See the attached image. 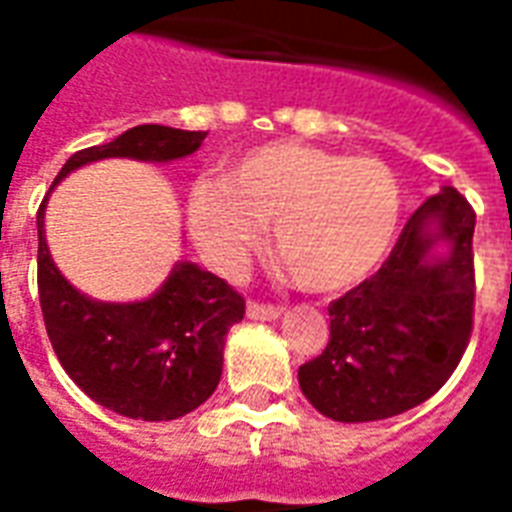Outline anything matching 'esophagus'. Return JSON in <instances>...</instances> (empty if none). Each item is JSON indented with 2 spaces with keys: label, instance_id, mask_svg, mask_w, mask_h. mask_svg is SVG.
I'll list each match as a JSON object with an SVG mask.
<instances>
[{
  "label": "esophagus",
  "instance_id": "obj_1",
  "mask_svg": "<svg viewBox=\"0 0 512 512\" xmlns=\"http://www.w3.org/2000/svg\"><path fill=\"white\" fill-rule=\"evenodd\" d=\"M246 315L252 321H277L279 315H282V307H277V304H263V301H249L246 304Z\"/></svg>",
  "mask_w": 512,
  "mask_h": 512
}]
</instances>
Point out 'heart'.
I'll list each match as a JSON object with an SVG mask.
<instances>
[{
  "label": "heart",
  "instance_id": "heart-1",
  "mask_svg": "<svg viewBox=\"0 0 512 512\" xmlns=\"http://www.w3.org/2000/svg\"><path fill=\"white\" fill-rule=\"evenodd\" d=\"M186 216L224 271L241 266L274 224V249L293 282L337 293L381 266L400 222V186L378 158L274 142L235 158L224 180H197Z\"/></svg>",
  "mask_w": 512,
  "mask_h": 512
}]
</instances>
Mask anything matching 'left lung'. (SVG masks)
Returning a JSON list of instances; mask_svg holds the SVG:
<instances>
[{
	"label": "left lung",
	"mask_w": 512,
	"mask_h": 512,
	"mask_svg": "<svg viewBox=\"0 0 512 512\" xmlns=\"http://www.w3.org/2000/svg\"><path fill=\"white\" fill-rule=\"evenodd\" d=\"M474 211L444 186L411 213L384 266L329 304V343L299 367L304 397L334 422L395 417L436 395L474 323ZM447 243L444 258L432 246Z\"/></svg>",
	"instance_id": "obj_1"
}]
</instances>
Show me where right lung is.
<instances>
[{
    "label": "right lung",
    "instance_id": "add662e5",
    "mask_svg": "<svg viewBox=\"0 0 512 512\" xmlns=\"http://www.w3.org/2000/svg\"><path fill=\"white\" fill-rule=\"evenodd\" d=\"M205 131L136 126L115 142L73 153L54 183L101 158L175 161L202 145ZM49 200V197H46ZM38 208V293L51 348L73 384L98 406L145 422H167L202 406L222 378L224 337L246 301L224 279L178 263L145 301L109 304L82 296L54 266Z\"/></svg>",
    "mask_w": 512,
    "mask_h": 512
}]
</instances>
